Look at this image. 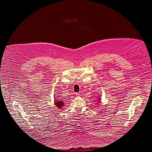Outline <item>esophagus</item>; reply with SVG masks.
Masks as SVG:
<instances>
[{"instance_id":"1","label":"esophagus","mask_w":152,"mask_h":152,"mask_svg":"<svg viewBox=\"0 0 152 152\" xmlns=\"http://www.w3.org/2000/svg\"><path fill=\"white\" fill-rule=\"evenodd\" d=\"M76 96H77V97L80 96V94L79 93H76Z\"/></svg>"}]
</instances>
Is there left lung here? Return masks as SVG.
I'll use <instances>...</instances> for the list:
<instances>
[{
	"label": "left lung",
	"mask_w": 152,
	"mask_h": 152,
	"mask_svg": "<svg viewBox=\"0 0 152 152\" xmlns=\"http://www.w3.org/2000/svg\"><path fill=\"white\" fill-rule=\"evenodd\" d=\"M100 100H101V98L99 97V98L97 99V104H99V102H100V101H101Z\"/></svg>",
	"instance_id": "1"
}]
</instances>
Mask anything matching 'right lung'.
Wrapping results in <instances>:
<instances>
[{"label":"right lung","mask_w":152,"mask_h":152,"mask_svg":"<svg viewBox=\"0 0 152 152\" xmlns=\"http://www.w3.org/2000/svg\"><path fill=\"white\" fill-rule=\"evenodd\" d=\"M55 105L57 107V108L61 109L63 106L64 105V102L61 101V100H55Z\"/></svg>","instance_id":"1"}]
</instances>
